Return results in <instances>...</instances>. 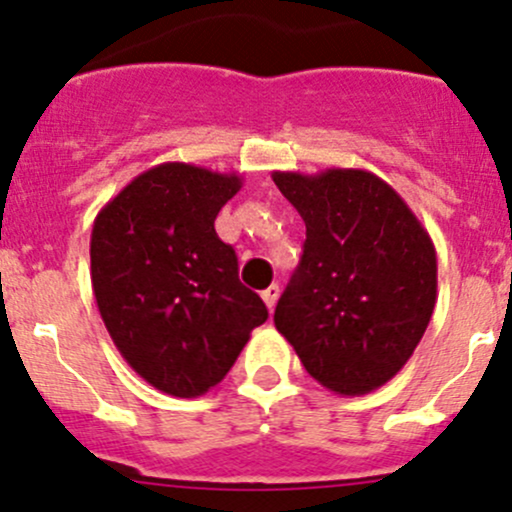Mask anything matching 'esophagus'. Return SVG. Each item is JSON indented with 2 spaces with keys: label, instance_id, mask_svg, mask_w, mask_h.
I'll return each mask as SVG.
<instances>
[{
  "label": "esophagus",
  "instance_id": "esophagus-1",
  "mask_svg": "<svg viewBox=\"0 0 512 512\" xmlns=\"http://www.w3.org/2000/svg\"><path fill=\"white\" fill-rule=\"evenodd\" d=\"M262 299H265V304H267V309H275V304H277V299H280V287L277 285H270L267 289H262Z\"/></svg>",
  "mask_w": 512,
  "mask_h": 512
}]
</instances>
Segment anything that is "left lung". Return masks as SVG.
Segmentation results:
<instances>
[{
	"instance_id": "obj_1",
	"label": "left lung",
	"mask_w": 512,
	"mask_h": 512,
	"mask_svg": "<svg viewBox=\"0 0 512 512\" xmlns=\"http://www.w3.org/2000/svg\"><path fill=\"white\" fill-rule=\"evenodd\" d=\"M272 180L307 225L302 262L275 309L277 332L319 384L369 394L404 369L431 322V235L369 170H275Z\"/></svg>"
}]
</instances>
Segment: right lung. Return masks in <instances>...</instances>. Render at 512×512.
<instances>
[{
	"instance_id": "add662e5",
	"label": "right lung",
	"mask_w": 512,
	"mask_h": 512,
	"mask_svg": "<svg viewBox=\"0 0 512 512\" xmlns=\"http://www.w3.org/2000/svg\"><path fill=\"white\" fill-rule=\"evenodd\" d=\"M237 173L190 163L143 170L98 210L91 287L113 344L158 391L195 399L225 379L267 319L215 232Z\"/></svg>"
}]
</instances>
